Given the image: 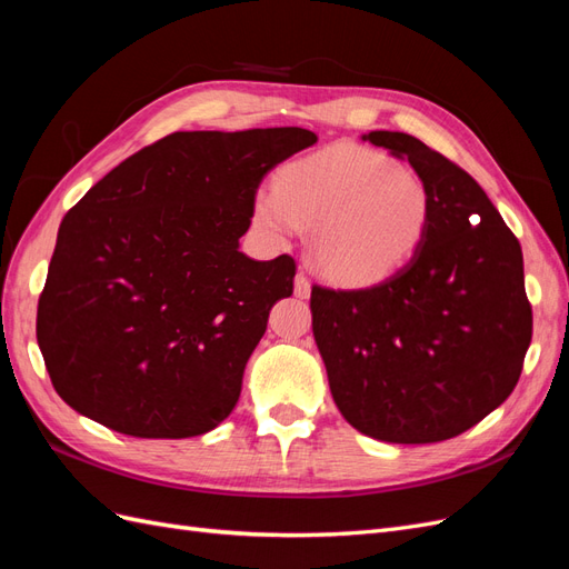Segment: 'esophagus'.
Listing matches in <instances>:
<instances>
[{
	"label": "esophagus",
	"instance_id": "obj_1",
	"mask_svg": "<svg viewBox=\"0 0 569 569\" xmlns=\"http://www.w3.org/2000/svg\"><path fill=\"white\" fill-rule=\"evenodd\" d=\"M295 295H297L299 299H306L308 295H311V280H308L303 272H299L297 278H295Z\"/></svg>",
	"mask_w": 569,
	"mask_h": 569
}]
</instances>
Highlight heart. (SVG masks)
I'll return each instance as SVG.
<instances>
[{
  "label": "heart",
  "instance_id": "1",
  "mask_svg": "<svg viewBox=\"0 0 569 569\" xmlns=\"http://www.w3.org/2000/svg\"><path fill=\"white\" fill-rule=\"evenodd\" d=\"M432 194L418 170L363 147H335L287 163L253 201L256 228L284 244L311 228L316 268L341 284L391 274L425 239Z\"/></svg>",
  "mask_w": 569,
  "mask_h": 569
}]
</instances>
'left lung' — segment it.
I'll use <instances>...</instances> for the list:
<instances>
[{
	"label": "left lung",
	"instance_id": "8db88e82",
	"mask_svg": "<svg viewBox=\"0 0 569 569\" xmlns=\"http://www.w3.org/2000/svg\"><path fill=\"white\" fill-rule=\"evenodd\" d=\"M363 142L408 159L432 194L410 261L368 289L313 287V337L339 412L389 443L453 439L520 380L531 306L518 237L462 168L412 134Z\"/></svg>",
	"mask_w": 569,
	"mask_h": 569
}]
</instances>
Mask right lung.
<instances>
[{
  "mask_svg": "<svg viewBox=\"0 0 569 569\" xmlns=\"http://www.w3.org/2000/svg\"><path fill=\"white\" fill-rule=\"evenodd\" d=\"M318 142L301 128L173 132L116 166L61 220L38 343L61 399L140 439L211 432L242 393L287 253L239 251L263 176Z\"/></svg>",
  "mask_w": 569,
  "mask_h": 569,
  "instance_id": "add662e5",
  "label": "right lung"
}]
</instances>
